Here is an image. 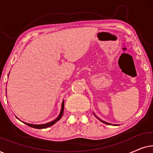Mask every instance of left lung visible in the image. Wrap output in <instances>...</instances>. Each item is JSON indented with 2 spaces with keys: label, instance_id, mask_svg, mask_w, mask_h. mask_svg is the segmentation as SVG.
<instances>
[{
  "label": "left lung",
  "instance_id": "1",
  "mask_svg": "<svg viewBox=\"0 0 153 153\" xmlns=\"http://www.w3.org/2000/svg\"><path fill=\"white\" fill-rule=\"evenodd\" d=\"M94 115H95V114H94ZM96 117H97V116H96ZM98 119H99V120H101L102 121V123H105V124H106V125H111V124H110V123H106V122H105V121H103V120H100V119L99 118H97Z\"/></svg>",
  "mask_w": 153,
  "mask_h": 153
}]
</instances>
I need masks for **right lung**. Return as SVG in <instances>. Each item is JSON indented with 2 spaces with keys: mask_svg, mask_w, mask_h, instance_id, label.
<instances>
[{
  "mask_svg": "<svg viewBox=\"0 0 153 153\" xmlns=\"http://www.w3.org/2000/svg\"><path fill=\"white\" fill-rule=\"evenodd\" d=\"M63 111H64V100L62 101V106H61V110H60V113L57 118H56L55 120L51 121V122H49L48 123H46V124H42V125H33V124H30V123H24L25 124L28 125V126L30 127H33V128H36V129H45L47 128V127H49L50 126H52V125L55 124V123L60 120V118H62V114H63Z\"/></svg>",
  "mask_w": 153,
  "mask_h": 153,
  "instance_id": "add662e5",
  "label": "right lung"
}]
</instances>
